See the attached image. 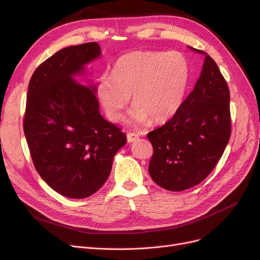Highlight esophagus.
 I'll list each match as a JSON object with an SVG mask.
<instances>
[{
  "label": "esophagus",
  "mask_w": 260,
  "mask_h": 260,
  "mask_svg": "<svg viewBox=\"0 0 260 260\" xmlns=\"http://www.w3.org/2000/svg\"><path fill=\"white\" fill-rule=\"evenodd\" d=\"M139 139V135L136 133H127V141L128 142H134L136 140Z\"/></svg>",
  "instance_id": "obj_1"
}]
</instances>
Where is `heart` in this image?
Here are the masks:
<instances>
[{"instance_id":"heart-1","label":"heart","mask_w":260,"mask_h":260,"mask_svg":"<svg viewBox=\"0 0 260 260\" xmlns=\"http://www.w3.org/2000/svg\"><path fill=\"white\" fill-rule=\"evenodd\" d=\"M187 80L188 64L180 52L135 50L116 61L113 75L100 78L97 93L111 121L122 120L133 93L136 122H162L179 108Z\"/></svg>"}]
</instances>
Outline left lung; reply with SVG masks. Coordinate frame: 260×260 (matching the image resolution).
Segmentation results:
<instances>
[{
  "mask_svg": "<svg viewBox=\"0 0 260 260\" xmlns=\"http://www.w3.org/2000/svg\"><path fill=\"white\" fill-rule=\"evenodd\" d=\"M206 54L201 75L187 98L162 126L149 132L152 179L173 192L203 181L220 160L231 137L230 90L216 62Z\"/></svg>",
  "mask_w": 260,
  "mask_h": 260,
  "instance_id": "obj_1",
  "label": "left lung"
}]
</instances>
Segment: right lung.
Segmentation results:
<instances>
[{"instance_id":"right-lung-1","label":"right lung","mask_w":260,"mask_h":260,"mask_svg":"<svg viewBox=\"0 0 260 260\" xmlns=\"http://www.w3.org/2000/svg\"><path fill=\"white\" fill-rule=\"evenodd\" d=\"M100 53L97 42L59 50L37 67L27 91L23 127L34 166L68 198L97 192L126 143L125 134L100 115L95 87L73 79Z\"/></svg>"}]
</instances>
